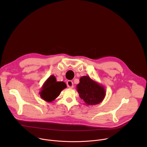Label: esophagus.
<instances>
[{"mask_svg": "<svg viewBox=\"0 0 147 147\" xmlns=\"http://www.w3.org/2000/svg\"><path fill=\"white\" fill-rule=\"evenodd\" d=\"M67 86L69 88H73V82L71 81V80H69L67 82Z\"/></svg>", "mask_w": 147, "mask_h": 147, "instance_id": "obj_1", "label": "esophagus"}]
</instances>
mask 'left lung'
<instances>
[{
	"instance_id": "8db88e82",
	"label": "left lung",
	"mask_w": 147,
	"mask_h": 147,
	"mask_svg": "<svg viewBox=\"0 0 147 147\" xmlns=\"http://www.w3.org/2000/svg\"><path fill=\"white\" fill-rule=\"evenodd\" d=\"M76 88L80 97L87 105L99 104L106 95L104 87L92 80L89 76L81 77Z\"/></svg>"
}]
</instances>
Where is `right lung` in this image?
Masks as SVG:
<instances>
[{
	"mask_svg": "<svg viewBox=\"0 0 147 147\" xmlns=\"http://www.w3.org/2000/svg\"><path fill=\"white\" fill-rule=\"evenodd\" d=\"M66 87L65 82L57 81L55 76L52 75L44 83L39 91V95L44 100L51 102L58 97L61 91Z\"/></svg>",
	"mask_w": 147,
	"mask_h": 147,
	"instance_id": "right-lung-1",
	"label": "right lung"
}]
</instances>
